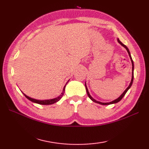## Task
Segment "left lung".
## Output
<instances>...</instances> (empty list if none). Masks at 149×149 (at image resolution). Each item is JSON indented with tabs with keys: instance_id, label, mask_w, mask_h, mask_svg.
<instances>
[{
	"instance_id": "8db88e82",
	"label": "left lung",
	"mask_w": 149,
	"mask_h": 149,
	"mask_svg": "<svg viewBox=\"0 0 149 149\" xmlns=\"http://www.w3.org/2000/svg\"><path fill=\"white\" fill-rule=\"evenodd\" d=\"M118 40V42L120 44V45H122L123 47H124V48L127 50V52H128V54H129V57H130V59H131V62H132V79H131V83H130V84H129V86L126 88V90L123 91V93L121 95H120L118 99H115V100H113V101H111V102H99V101H97L96 100H95L93 98H92V97H91V95H90V93H89V91H88V88H87V86H86V83H85V87H86V92H87V94H88V97H89V98L90 99L92 100V101H93L94 102H96V103H98V104H101V105H109V104H115V103H117V102H118L119 101H120L122 100V98L124 97V95H125V93H127V91H128V90L129 89V88H131V86H132V82H133V78H134V73H133V71H134V63H133V61H132V58H131V54H130V52H129V49H128V48L127 47H126L124 44H123L121 42H120V41L119 40V39H118L117 40Z\"/></svg>"
}]
</instances>
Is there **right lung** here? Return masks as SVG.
<instances>
[{
    "instance_id": "1",
    "label": "right lung",
    "mask_w": 149,
    "mask_h": 149,
    "mask_svg": "<svg viewBox=\"0 0 149 149\" xmlns=\"http://www.w3.org/2000/svg\"><path fill=\"white\" fill-rule=\"evenodd\" d=\"M68 81H69V80H68ZM68 82L66 83V84L65 85L64 88H63V92L61 93V94L60 95H59V97L55 98V99H49V100H36V99H33V98H31V97H28L27 95H26V94H24L23 92H22V93H23V94L24 95V96L26 97L27 99H29V100H31V102H34V103L39 104H42V105H49V104H54V103L57 102H58V101H59L60 99H61L63 95V94H64L65 90V86H66V84L68 83Z\"/></svg>"
}]
</instances>
